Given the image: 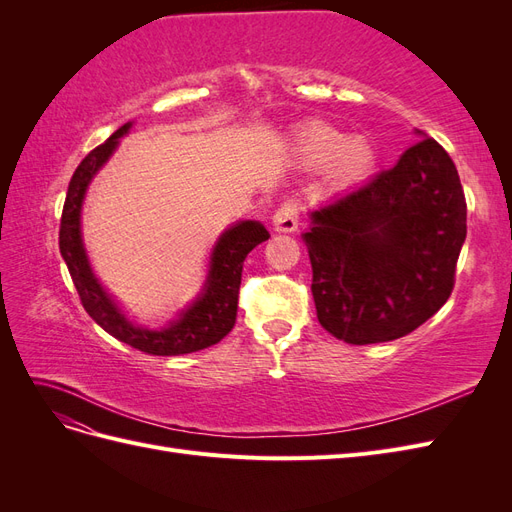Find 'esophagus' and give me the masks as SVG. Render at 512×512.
Instances as JSON below:
<instances>
[{
	"label": "esophagus",
	"mask_w": 512,
	"mask_h": 512,
	"mask_svg": "<svg viewBox=\"0 0 512 512\" xmlns=\"http://www.w3.org/2000/svg\"><path fill=\"white\" fill-rule=\"evenodd\" d=\"M273 226L280 232H294L299 228V207L294 200H286L282 207L273 213Z\"/></svg>",
	"instance_id": "obj_1"
}]
</instances>
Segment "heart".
<instances>
[{
  "instance_id": "obj_1",
  "label": "heart",
  "mask_w": 512,
  "mask_h": 512,
  "mask_svg": "<svg viewBox=\"0 0 512 512\" xmlns=\"http://www.w3.org/2000/svg\"><path fill=\"white\" fill-rule=\"evenodd\" d=\"M297 153L307 166L327 164L337 185L363 179L376 164V151L363 136H348L327 123H309L297 134Z\"/></svg>"
}]
</instances>
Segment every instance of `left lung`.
Segmentation results:
<instances>
[{
  "mask_svg": "<svg viewBox=\"0 0 512 512\" xmlns=\"http://www.w3.org/2000/svg\"><path fill=\"white\" fill-rule=\"evenodd\" d=\"M466 215L457 168L433 138L314 211L303 239L318 322L352 346L421 327L455 288Z\"/></svg>",
  "mask_w": 512,
  "mask_h": 512,
  "instance_id": "8db88e82",
  "label": "left lung"
}]
</instances>
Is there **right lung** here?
I'll return each instance as SVG.
<instances>
[{"mask_svg":"<svg viewBox=\"0 0 512 512\" xmlns=\"http://www.w3.org/2000/svg\"><path fill=\"white\" fill-rule=\"evenodd\" d=\"M130 126L132 123L121 126L106 143L89 151L79 168L74 170L68 185L64 211H61L59 250L66 260L85 312L108 335L117 337L119 342L145 354L175 356L198 352L218 344L235 327L243 260L258 243L269 239V232L260 222H241L228 228L213 250L211 269L203 294L192 303V307L185 309L179 320L160 331H149L130 324L111 301V297L102 290L94 273H91L81 241V205L87 185L98 173V168L111 158L119 138L128 134Z\"/></svg>","mask_w":512,"mask_h":512,"instance_id":"add662e5","label":"right lung"}]
</instances>
